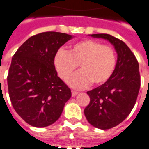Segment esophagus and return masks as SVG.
<instances>
[{"instance_id":"1","label":"esophagus","mask_w":149,"mask_h":149,"mask_svg":"<svg viewBox=\"0 0 149 149\" xmlns=\"http://www.w3.org/2000/svg\"><path fill=\"white\" fill-rule=\"evenodd\" d=\"M78 94V92L77 91H72V97H75L77 94Z\"/></svg>"}]
</instances>
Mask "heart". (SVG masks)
Listing matches in <instances>:
<instances>
[{"instance_id": "obj_1", "label": "heart", "mask_w": 149, "mask_h": 149, "mask_svg": "<svg viewBox=\"0 0 149 149\" xmlns=\"http://www.w3.org/2000/svg\"><path fill=\"white\" fill-rule=\"evenodd\" d=\"M54 65L58 76L64 80L72 75L79 65L81 71L68 81L72 88L81 89L91 83L99 86L113 75L116 66V53L110 45L94 39H85L72 45L68 52L57 51Z\"/></svg>"}]
</instances>
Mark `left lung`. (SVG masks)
<instances>
[{"instance_id":"8db88e82","label":"left lung","mask_w":149,"mask_h":149,"mask_svg":"<svg viewBox=\"0 0 149 149\" xmlns=\"http://www.w3.org/2000/svg\"><path fill=\"white\" fill-rule=\"evenodd\" d=\"M91 36L108 40L117 52L113 75L104 84L87 92L90 103L84 111L90 124L108 130L122 123L133 109L141 85L139 62L122 40L105 33Z\"/></svg>"}]
</instances>
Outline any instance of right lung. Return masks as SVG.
I'll return each instance as SVG.
<instances>
[{
	"instance_id": "1",
	"label": "right lung",
	"mask_w": 149,
	"mask_h": 149,
	"mask_svg": "<svg viewBox=\"0 0 149 149\" xmlns=\"http://www.w3.org/2000/svg\"><path fill=\"white\" fill-rule=\"evenodd\" d=\"M72 38L58 32L39 33L29 38L12 58L7 75L10 99L17 114L31 126L54 123L72 97L54 65L55 53Z\"/></svg>"
}]
</instances>
